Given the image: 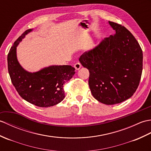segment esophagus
Returning <instances> with one entry per match:
<instances>
[{"instance_id":"1","label":"esophagus","mask_w":151,"mask_h":151,"mask_svg":"<svg viewBox=\"0 0 151 151\" xmlns=\"http://www.w3.org/2000/svg\"><path fill=\"white\" fill-rule=\"evenodd\" d=\"M74 68H76V70H79L80 68H81V63H76V64L74 65Z\"/></svg>"}]
</instances>
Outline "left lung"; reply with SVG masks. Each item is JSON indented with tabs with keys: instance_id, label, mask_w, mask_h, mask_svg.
I'll return each mask as SVG.
<instances>
[{
	"instance_id": "left-lung-1",
	"label": "left lung",
	"mask_w": 151,
	"mask_h": 151,
	"mask_svg": "<svg viewBox=\"0 0 151 151\" xmlns=\"http://www.w3.org/2000/svg\"><path fill=\"white\" fill-rule=\"evenodd\" d=\"M109 23L115 34L104 39L79 60L89 70L88 85L93 98L105 105H114L130 98L138 88L143 52L126 28L116 22Z\"/></svg>"
}]
</instances>
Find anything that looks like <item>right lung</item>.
<instances>
[{
  "instance_id": "add662e5",
  "label": "right lung",
  "mask_w": 151,
  "mask_h": 151,
  "mask_svg": "<svg viewBox=\"0 0 151 151\" xmlns=\"http://www.w3.org/2000/svg\"><path fill=\"white\" fill-rule=\"evenodd\" d=\"M32 31V29L26 30L9 50L8 72L13 86L22 98L37 106H52L64 99L63 85L75 74V68L70 65H52L33 73L23 68L17 58V46Z\"/></svg>"
}]
</instances>
